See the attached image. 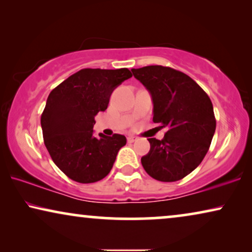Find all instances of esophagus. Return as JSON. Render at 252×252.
Masks as SVG:
<instances>
[{
  "label": "esophagus",
  "instance_id": "obj_1",
  "mask_svg": "<svg viewBox=\"0 0 252 252\" xmlns=\"http://www.w3.org/2000/svg\"><path fill=\"white\" fill-rule=\"evenodd\" d=\"M135 140H136V137H134V136L127 137V142H128V143H133Z\"/></svg>",
  "mask_w": 252,
  "mask_h": 252
}]
</instances>
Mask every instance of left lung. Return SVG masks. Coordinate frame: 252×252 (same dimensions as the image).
<instances>
[{
	"instance_id": "obj_1",
	"label": "left lung",
	"mask_w": 252,
	"mask_h": 252,
	"mask_svg": "<svg viewBox=\"0 0 252 252\" xmlns=\"http://www.w3.org/2000/svg\"><path fill=\"white\" fill-rule=\"evenodd\" d=\"M150 93L154 123L166 127L161 140L148 139L150 150L141 163L151 178L181 180L201 164L216 130L213 105L208 94L184 72L161 65L132 68Z\"/></svg>"
}]
</instances>
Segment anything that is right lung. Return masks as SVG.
Returning <instances> with one entry per match:
<instances>
[{"label":"right lung","instance_id":"right-lung-1","mask_svg":"<svg viewBox=\"0 0 252 252\" xmlns=\"http://www.w3.org/2000/svg\"><path fill=\"white\" fill-rule=\"evenodd\" d=\"M132 77L128 68H82L50 92L41 116L43 140L51 159L65 175L80 184L110 173L126 137L94 136L95 116L108 108L115 88Z\"/></svg>","mask_w":252,"mask_h":252}]
</instances>
